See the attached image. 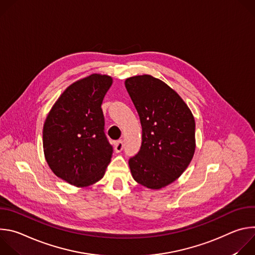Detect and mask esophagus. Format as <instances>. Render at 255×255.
Listing matches in <instances>:
<instances>
[{"label":"esophagus","instance_id":"obj_1","mask_svg":"<svg viewBox=\"0 0 255 255\" xmlns=\"http://www.w3.org/2000/svg\"><path fill=\"white\" fill-rule=\"evenodd\" d=\"M123 147H124V144H123V141H122V140H118V141L115 142V151H116V152L122 151Z\"/></svg>","mask_w":255,"mask_h":255}]
</instances>
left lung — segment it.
Wrapping results in <instances>:
<instances>
[{
  "label": "left lung",
  "instance_id": "left-lung-1",
  "mask_svg": "<svg viewBox=\"0 0 255 255\" xmlns=\"http://www.w3.org/2000/svg\"><path fill=\"white\" fill-rule=\"evenodd\" d=\"M125 87L142 126L139 152L129 160L135 181L160 190L187 169L196 150L195 118L169 86L150 75L126 79Z\"/></svg>",
  "mask_w": 255,
  "mask_h": 255
}]
</instances>
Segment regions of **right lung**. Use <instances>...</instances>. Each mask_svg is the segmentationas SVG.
<instances>
[{
	"instance_id": "obj_1",
	"label": "right lung",
	"mask_w": 255,
	"mask_h": 255,
	"mask_svg": "<svg viewBox=\"0 0 255 255\" xmlns=\"http://www.w3.org/2000/svg\"><path fill=\"white\" fill-rule=\"evenodd\" d=\"M112 77L93 74L68 86L43 125V151L52 172L71 186L87 188L103 178L112 157L104 133L103 99Z\"/></svg>"
}]
</instances>
